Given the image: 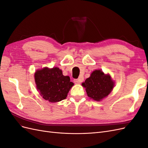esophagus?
Wrapping results in <instances>:
<instances>
[{
    "label": "esophagus",
    "mask_w": 148,
    "mask_h": 148,
    "mask_svg": "<svg viewBox=\"0 0 148 148\" xmlns=\"http://www.w3.org/2000/svg\"><path fill=\"white\" fill-rule=\"evenodd\" d=\"M83 78L82 77H79L78 79H74V83L75 84H79L80 83H82L83 82Z\"/></svg>",
    "instance_id": "1"
}]
</instances>
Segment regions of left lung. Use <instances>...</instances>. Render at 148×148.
<instances>
[{
  "label": "left lung",
  "instance_id": "8db88e82",
  "mask_svg": "<svg viewBox=\"0 0 148 148\" xmlns=\"http://www.w3.org/2000/svg\"><path fill=\"white\" fill-rule=\"evenodd\" d=\"M82 86L91 99L100 101L108 96L114 86V82L109 74H104L101 70H96L88 78Z\"/></svg>",
  "mask_w": 148,
  "mask_h": 148
}]
</instances>
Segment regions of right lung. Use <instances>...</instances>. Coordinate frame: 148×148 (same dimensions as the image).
Segmentation results:
<instances>
[{
	"label": "right lung",
	"instance_id": "1",
	"mask_svg": "<svg viewBox=\"0 0 148 148\" xmlns=\"http://www.w3.org/2000/svg\"><path fill=\"white\" fill-rule=\"evenodd\" d=\"M34 79L40 95L51 102L65 99L74 84L69 76L63 75L62 71L57 67L38 70L34 73Z\"/></svg>",
	"mask_w": 148,
	"mask_h": 148
}]
</instances>
